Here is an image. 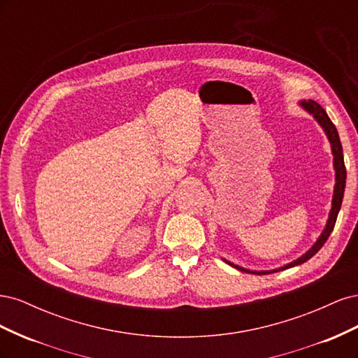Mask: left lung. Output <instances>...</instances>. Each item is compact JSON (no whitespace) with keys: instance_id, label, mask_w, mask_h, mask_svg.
<instances>
[{"instance_id":"obj_1","label":"left lung","mask_w":358,"mask_h":358,"mask_svg":"<svg viewBox=\"0 0 358 358\" xmlns=\"http://www.w3.org/2000/svg\"><path fill=\"white\" fill-rule=\"evenodd\" d=\"M300 106L306 112L312 113L313 117H315L318 121V124L322 127L324 131H326V134L329 137V142L331 145V152H333V157H334L333 158V166H334V170H336V185H334V194H333V200H331V210H330V215H329L326 229H324V231L318 237V241L313 243V246L309 249L306 254H303L300 258L296 259V262H292V263H289L284 267H279V268H275V270H262V272H257V270H248V268H243L241 266H236L230 262H227V259H225V263H229L230 266L236 267L237 270H241V272L254 273V275H267V273H275V272H279V270H285V268H289V267H294V266L305 263V262H308L309 258H312L320 251L322 245L327 242L330 233L334 229L336 218H338V213H339V209L342 206L343 191H345V180H346V169H345V162H343V150H342V145H341V138H339V134H338V129H336L334 124L330 121L329 115L326 113V110H324L317 101L303 100V101H300Z\"/></svg>"}]
</instances>
